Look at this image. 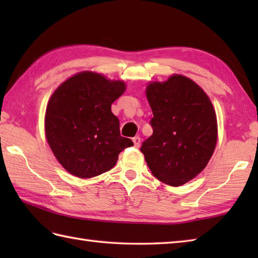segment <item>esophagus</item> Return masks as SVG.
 Instances as JSON below:
<instances>
[{
	"label": "esophagus",
	"instance_id": "obj_1",
	"mask_svg": "<svg viewBox=\"0 0 258 258\" xmlns=\"http://www.w3.org/2000/svg\"><path fill=\"white\" fill-rule=\"evenodd\" d=\"M133 143H134L135 147H140V145H141V138H140V136H135V138H133Z\"/></svg>",
	"mask_w": 258,
	"mask_h": 258
}]
</instances>
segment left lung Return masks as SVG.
Returning <instances> with one entry per match:
<instances>
[{
	"label": "left lung",
	"instance_id": "8db88e82",
	"mask_svg": "<svg viewBox=\"0 0 258 258\" xmlns=\"http://www.w3.org/2000/svg\"><path fill=\"white\" fill-rule=\"evenodd\" d=\"M146 97L153 111V134L141 147L147 165L167 185L187 183L205 168L215 150L217 122L212 102L182 75L151 83Z\"/></svg>",
	"mask_w": 258,
	"mask_h": 258
}]
</instances>
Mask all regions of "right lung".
Listing matches in <instances>:
<instances>
[{"mask_svg":"<svg viewBox=\"0 0 258 258\" xmlns=\"http://www.w3.org/2000/svg\"><path fill=\"white\" fill-rule=\"evenodd\" d=\"M122 81L81 72L57 87L45 113L46 139L69 173L90 178L114 167L118 154L133 146L119 133L112 103L123 94Z\"/></svg>","mask_w":258,"mask_h":258,"instance_id":"add662e5","label":"right lung"}]
</instances>
